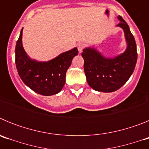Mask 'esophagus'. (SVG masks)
<instances>
[{
    "mask_svg": "<svg viewBox=\"0 0 149 149\" xmlns=\"http://www.w3.org/2000/svg\"><path fill=\"white\" fill-rule=\"evenodd\" d=\"M84 46L85 45H84V44H83V43H79V44L77 45V49H78V51L80 54L83 51V49L84 48Z\"/></svg>",
    "mask_w": 149,
    "mask_h": 149,
    "instance_id": "esophagus-1",
    "label": "esophagus"
}]
</instances>
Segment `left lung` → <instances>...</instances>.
<instances>
[{
  "label": "left lung",
  "instance_id": "left-lung-1",
  "mask_svg": "<svg viewBox=\"0 0 149 149\" xmlns=\"http://www.w3.org/2000/svg\"><path fill=\"white\" fill-rule=\"evenodd\" d=\"M118 27L123 29L127 48L124 53L107 58L95 48H86L81 54L84 60V72L89 86L98 92L112 93L122 87L134 72L137 52L134 36L127 24L119 15Z\"/></svg>",
  "mask_w": 149,
  "mask_h": 149
}]
</instances>
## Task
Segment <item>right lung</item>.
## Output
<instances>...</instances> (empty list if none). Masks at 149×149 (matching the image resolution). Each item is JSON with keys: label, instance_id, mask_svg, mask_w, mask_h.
Instances as JSON below:
<instances>
[{"label": "right lung", "instance_id": "add662e5", "mask_svg": "<svg viewBox=\"0 0 149 149\" xmlns=\"http://www.w3.org/2000/svg\"><path fill=\"white\" fill-rule=\"evenodd\" d=\"M22 31L15 46V65L24 84L38 94L48 96L60 93L65 83V74L72 59L78 54L77 48L60 54L48 62L30 59L22 45Z\"/></svg>", "mask_w": 149, "mask_h": 149}]
</instances>
